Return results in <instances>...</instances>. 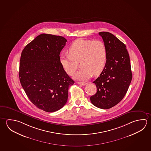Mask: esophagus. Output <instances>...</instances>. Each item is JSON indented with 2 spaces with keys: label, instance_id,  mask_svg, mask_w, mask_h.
Wrapping results in <instances>:
<instances>
[{
  "label": "esophagus",
  "instance_id": "esophagus-1",
  "mask_svg": "<svg viewBox=\"0 0 151 151\" xmlns=\"http://www.w3.org/2000/svg\"><path fill=\"white\" fill-rule=\"evenodd\" d=\"M78 84L79 85H83V86L87 84V83H85V82H78Z\"/></svg>",
  "mask_w": 151,
  "mask_h": 151
}]
</instances>
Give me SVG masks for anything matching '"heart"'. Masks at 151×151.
Masks as SVG:
<instances>
[{"mask_svg":"<svg viewBox=\"0 0 151 151\" xmlns=\"http://www.w3.org/2000/svg\"><path fill=\"white\" fill-rule=\"evenodd\" d=\"M69 54L61 55L60 61L64 70L69 75L74 73L80 61L82 67L75 74V79L84 81L100 74L106 66L107 51L101 40H75L69 48Z\"/></svg>","mask_w":151,"mask_h":151,"instance_id":"heart-1","label":"heart"}]
</instances>
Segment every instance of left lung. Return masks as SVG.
Segmentation results:
<instances>
[{
    "mask_svg": "<svg viewBox=\"0 0 151 151\" xmlns=\"http://www.w3.org/2000/svg\"><path fill=\"white\" fill-rule=\"evenodd\" d=\"M106 48V66L93 82L97 92L90 98L99 108L108 109L119 103L126 95L132 79L130 58L126 46L111 33H99Z\"/></svg>",
    "mask_w": 151,
    "mask_h": 151,
    "instance_id": "left-lung-1",
    "label": "left lung"
}]
</instances>
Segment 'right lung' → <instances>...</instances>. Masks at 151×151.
<instances>
[{
  "mask_svg": "<svg viewBox=\"0 0 151 151\" xmlns=\"http://www.w3.org/2000/svg\"><path fill=\"white\" fill-rule=\"evenodd\" d=\"M67 40L61 36L41 34L22 51L19 77L29 100L48 112L58 111L66 103L74 81L64 70L60 53Z\"/></svg>",
  "mask_w": 151,
  "mask_h": 151,
  "instance_id": "1",
  "label": "right lung"
}]
</instances>
